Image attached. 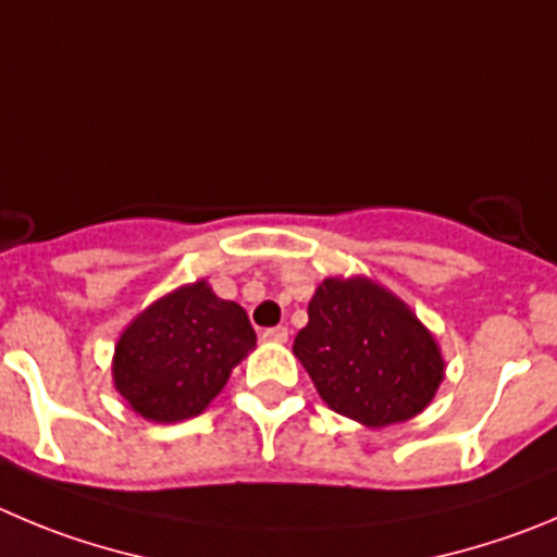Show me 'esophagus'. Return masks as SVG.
Masks as SVG:
<instances>
[{"instance_id":"1","label":"esophagus","mask_w":557,"mask_h":557,"mask_svg":"<svg viewBox=\"0 0 557 557\" xmlns=\"http://www.w3.org/2000/svg\"><path fill=\"white\" fill-rule=\"evenodd\" d=\"M261 337L269 343H285L288 341V326H272V330H263Z\"/></svg>"}]
</instances>
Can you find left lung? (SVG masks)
Returning <instances> with one entry per match:
<instances>
[{
  "label": "left lung",
  "instance_id": "1",
  "mask_svg": "<svg viewBox=\"0 0 557 557\" xmlns=\"http://www.w3.org/2000/svg\"><path fill=\"white\" fill-rule=\"evenodd\" d=\"M294 355L326 407L368 429L420 414L445 379L434 335L368 277H326L315 288Z\"/></svg>",
  "mask_w": 557,
  "mask_h": 557
}]
</instances>
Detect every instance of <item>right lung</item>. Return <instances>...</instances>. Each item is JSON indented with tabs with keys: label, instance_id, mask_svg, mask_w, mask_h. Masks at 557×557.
Returning <instances> with one entry per match:
<instances>
[{
	"label": "right lung",
	"instance_id": "obj_1",
	"mask_svg": "<svg viewBox=\"0 0 557 557\" xmlns=\"http://www.w3.org/2000/svg\"><path fill=\"white\" fill-rule=\"evenodd\" d=\"M252 349L242 305L197 280L156 299L123 330L112 357L114 389L145 420L178 423L214 401Z\"/></svg>",
	"mask_w": 557,
	"mask_h": 557
}]
</instances>
